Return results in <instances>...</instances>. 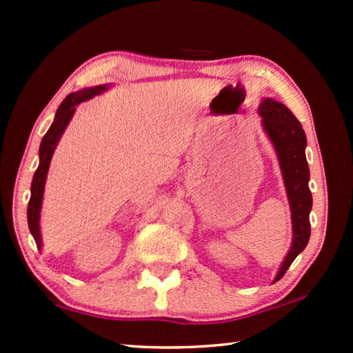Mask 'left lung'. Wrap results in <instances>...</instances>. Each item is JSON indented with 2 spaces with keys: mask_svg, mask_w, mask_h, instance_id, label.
I'll use <instances>...</instances> for the list:
<instances>
[{
  "mask_svg": "<svg viewBox=\"0 0 353 353\" xmlns=\"http://www.w3.org/2000/svg\"><path fill=\"white\" fill-rule=\"evenodd\" d=\"M261 126L271 140L282 170L286 194H288L292 223V243L290 252L280 266L274 282L282 279L296 256L307 248L310 240V212L313 198L308 187L310 170L305 157L307 137L302 124L285 104L265 98L259 105Z\"/></svg>",
  "mask_w": 353,
  "mask_h": 353,
  "instance_id": "8db88e82",
  "label": "left lung"
}]
</instances>
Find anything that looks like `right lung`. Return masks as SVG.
Returning <instances> with one entry per match:
<instances>
[{"instance_id":"right-lung-1","label":"right lung","mask_w":353,"mask_h":353,"mask_svg":"<svg viewBox=\"0 0 353 353\" xmlns=\"http://www.w3.org/2000/svg\"><path fill=\"white\" fill-rule=\"evenodd\" d=\"M109 88H110L109 83H103V85L88 87V88H83V90L70 93L68 97L63 99V103L59 105L54 121H52L51 128L48 129L43 140L40 143V149H39L40 162H39V168L32 177L31 199H29V204H28V225L39 249H41V234H40L41 201H43L46 176H48V170H50V163H51L52 154H54V149L57 146L59 140H61V137L63 135L65 129H67L68 123L71 121V118L74 115L76 105L83 103V101L94 98L97 94L104 93L105 90H109Z\"/></svg>"}]
</instances>
